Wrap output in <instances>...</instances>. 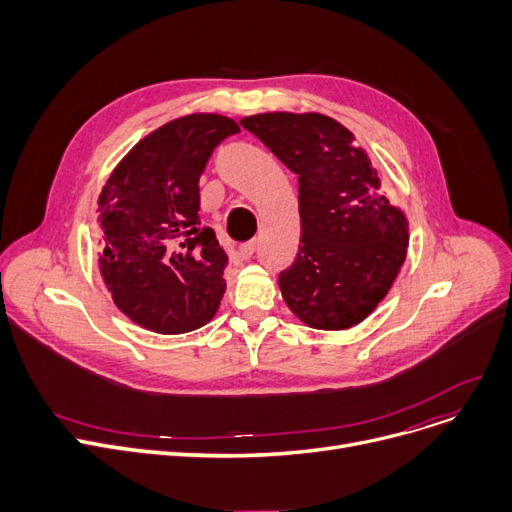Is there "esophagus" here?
<instances>
[{
	"mask_svg": "<svg viewBox=\"0 0 512 512\" xmlns=\"http://www.w3.org/2000/svg\"><path fill=\"white\" fill-rule=\"evenodd\" d=\"M255 247H257L255 240H249V242H245V245H240V247H238L240 259H251L253 253H255Z\"/></svg>",
	"mask_w": 512,
	"mask_h": 512,
	"instance_id": "1",
	"label": "esophagus"
}]
</instances>
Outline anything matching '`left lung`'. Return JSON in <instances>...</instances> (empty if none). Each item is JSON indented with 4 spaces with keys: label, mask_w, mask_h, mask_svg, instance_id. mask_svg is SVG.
<instances>
[{
    "label": "left lung",
    "mask_w": 512,
    "mask_h": 512,
    "mask_svg": "<svg viewBox=\"0 0 512 512\" xmlns=\"http://www.w3.org/2000/svg\"><path fill=\"white\" fill-rule=\"evenodd\" d=\"M299 176L301 245L278 278L288 309L315 330L353 328L405 263L409 222L390 203L355 134L324 114L240 120Z\"/></svg>",
    "instance_id": "1"
}]
</instances>
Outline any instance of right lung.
I'll return each instance as SVG.
<instances>
[{
    "instance_id": "1",
    "label": "right lung",
    "mask_w": 512,
    "mask_h": 512,
    "mask_svg": "<svg viewBox=\"0 0 512 512\" xmlns=\"http://www.w3.org/2000/svg\"><path fill=\"white\" fill-rule=\"evenodd\" d=\"M238 124L176 118L134 145L99 195L101 278L116 307L157 334L193 332L218 313L228 255L199 218V178Z\"/></svg>"
}]
</instances>
